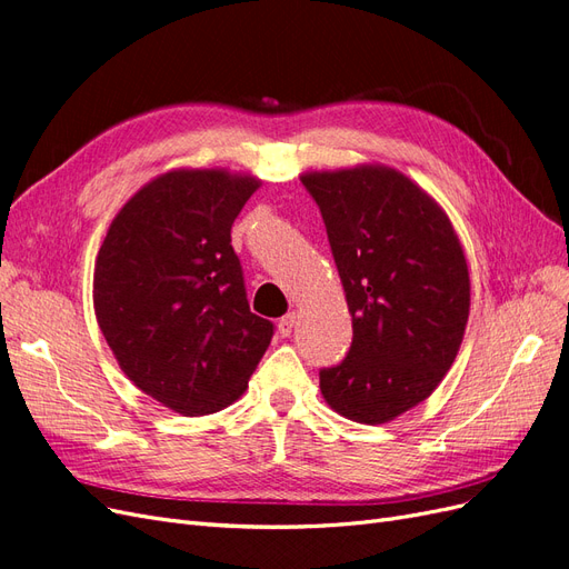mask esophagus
Returning a JSON list of instances; mask_svg holds the SVG:
<instances>
[{"label":"esophagus","mask_w":569,"mask_h":569,"mask_svg":"<svg viewBox=\"0 0 569 569\" xmlns=\"http://www.w3.org/2000/svg\"><path fill=\"white\" fill-rule=\"evenodd\" d=\"M295 322H297V316H295V313H289V316L280 318V322H278L280 337H289V335H291V327H295Z\"/></svg>","instance_id":"1"}]
</instances>
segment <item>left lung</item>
Wrapping results in <instances>:
<instances>
[{"label": "left lung", "mask_w": 569, "mask_h": 569, "mask_svg": "<svg viewBox=\"0 0 569 569\" xmlns=\"http://www.w3.org/2000/svg\"><path fill=\"white\" fill-rule=\"evenodd\" d=\"M347 291L353 341L320 370L339 416L382 425L451 370L470 316V272L449 216L401 170L360 163L301 176Z\"/></svg>", "instance_id": "8db88e82"}]
</instances>
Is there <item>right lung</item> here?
Wrapping results in <instances>:
<instances>
[{
	"mask_svg": "<svg viewBox=\"0 0 569 569\" xmlns=\"http://www.w3.org/2000/svg\"><path fill=\"white\" fill-rule=\"evenodd\" d=\"M258 187L226 168L168 170L126 201L97 253L101 335L128 380L180 416L237 401L272 339L230 237Z\"/></svg>",
	"mask_w": 569,
	"mask_h": 569,
	"instance_id": "obj_1",
	"label": "right lung"
}]
</instances>
